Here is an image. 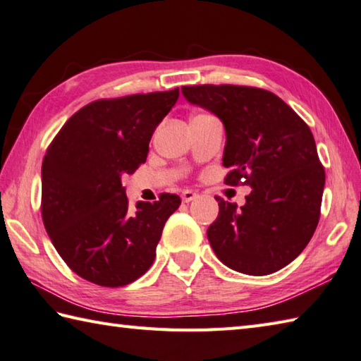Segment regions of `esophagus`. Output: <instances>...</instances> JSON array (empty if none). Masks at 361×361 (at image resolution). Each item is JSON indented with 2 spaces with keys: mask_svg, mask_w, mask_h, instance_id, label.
<instances>
[{
  "mask_svg": "<svg viewBox=\"0 0 361 361\" xmlns=\"http://www.w3.org/2000/svg\"><path fill=\"white\" fill-rule=\"evenodd\" d=\"M197 197H199V194L194 192V190H189V189L183 190V194H181V199H183V202H185V203H189V202L195 200Z\"/></svg>",
  "mask_w": 361,
  "mask_h": 361,
  "instance_id": "34e87169",
  "label": "esophagus"
}]
</instances>
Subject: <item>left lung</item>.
I'll return each mask as SVG.
<instances>
[{"mask_svg": "<svg viewBox=\"0 0 361 361\" xmlns=\"http://www.w3.org/2000/svg\"><path fill=\"white\" fill-rule=\"evenodd\" d=\"M188 103L225 128V183L250 186L245 204L216 197L219 216L207 231L230 269L267 275L298 258L319 222L326 173L308 125L275 94L244 86H185Z\"/></svg>", "mask_w": 361, "mask_h": 361, "instance_id": "8db88e82", "label": "left lung"}]
</instances>
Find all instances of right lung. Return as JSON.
I'll use <instances>...</instances> for the list:
<instances>
[{
    "label": "right lung",
    "mask_w": 361,
    "mask_h": 361,
    "mask_svg": "<svg viewBox=\"0 0 361 361\" xmlns=\"http://www.w3.org/2000/svg\"><path fill=\"white\" fill-rule=\"evenodd\" d=\"M180 97L167 92L98 100L67 120L42 162V219L61 258L92 283H131L153 264L180 197L137 202L131 211L122 176L148 154V144Z\"/></svg>",
    "instance_id": "obj_1"
}]
</instances>
